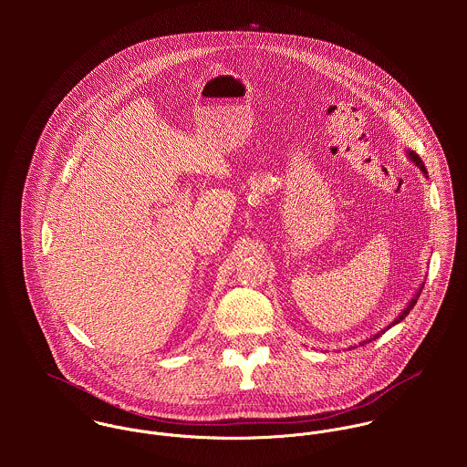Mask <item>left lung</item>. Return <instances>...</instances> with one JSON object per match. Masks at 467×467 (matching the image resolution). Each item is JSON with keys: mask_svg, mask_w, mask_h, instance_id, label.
Here are the masks:
<instances>
[{"mask_svg": "<svg viewBox=\"0 0 467 467\" xmlns=\"http://www.w3.org/2000/svg\"><path fill=\"white\" fill-rule=\"evenodd\" d=\"M408 156H410V160H411V161H413V163H415V165H417V167H419V169H420V171H422V172H424V174H428V172H426V167H424V163H422V160H420V158H419V154H415V152H413V150H408ZM420 291H422V285H420V287H419V291H417V293H415V296H413V298H411V302H410V304H408V307H406V309H404V311H402V313H400V318H396V320H394V322H392V324H390V326H389V327H387V329H385V331H389V329H390V327H392V326H396V324H400V320H404V318H406V315H408V313H410V311H411V309H413V306H415V304H417V298H419V295H420ZM385 331H381V333L376 334V336H374V337H370V339H367V341H372V339H376V337H379V336H381V334L385 333ZM367 341H363V343H367Z\"/></svg>", "mask_w": 467, "mask_h": 467, "instance_id": "obj_1", "label": "left lung"}]
</instances>
